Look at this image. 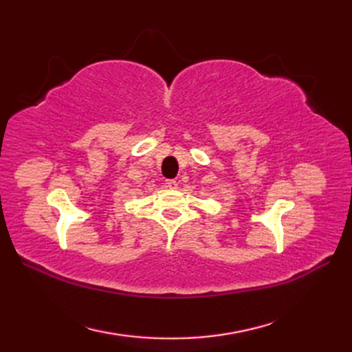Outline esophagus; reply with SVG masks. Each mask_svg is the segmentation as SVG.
Wrapping results in <instances>:
<instances>
[{"instance_id":"obj_1","label":"esophagus","mask_w":352,"mask_h":352,"mask_svg":"<svg viewBox=\"0 0 352 352\" xmlns=\"http://www.w3.org/2000/svg\"><path fill=\"white\" fill-rule=\"evenodd\" d=\"M166 188H168V189H176V188H177L176 180H173V179L166 180Z\"/></svg>"}]
</instances>
